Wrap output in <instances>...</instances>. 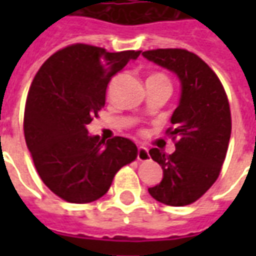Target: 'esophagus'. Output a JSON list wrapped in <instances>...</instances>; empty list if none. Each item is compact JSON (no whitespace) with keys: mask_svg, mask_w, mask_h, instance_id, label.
<instances>
[{"mask_svg":"<svg viewBox=\"0 0 256 256\" xmlns=\"http://www.w3.org/2000/svg\"><path fill=\"white\" fill-rule=\"evenodd\" d=\"M137 159H138L140 162H146L150 159V152H148V150H146L145 146H138V150H137Z\"/></svg>","mask_w":256,"mask_h":256,"instance_id":"esophagus-1","label":"esophagus"}]
</instances>
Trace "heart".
I'll use <instances>...</instances> for the list:
<instances>
[{
  "label": "heart",
  "mask_w": 256,
  "mask_h": 256,
  "mask_svg": "<svg viewBox=\"0 0 256 256\" xmlns=\"http://www.w3.org/2000/svg\"><path fill=\"white\" fill-rule=\"evenodd\" d=\"M150 78H158V79H163V80H167V78L164 76V75H162V74H155V75H152V76H150ZM168 82V80H167Z\"/></svg>",
  "instance_id": "1"
}]
</instances>
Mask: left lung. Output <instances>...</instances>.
<instances>
[{
    "mask_svg": "<svg viewBox=\"0 0 256 256\" xmlns=\"http://www.w3.org/2000/svg\"><path fill=\"white\" fill-rule=\"evenodd\" d=\"M142 56L166 68L181 82V97L166 133L176 140V150L166 155L158 148L150 158L163 168V180L148 189L152 198L181 207L196 202L220 176L232 133L225 89L211 68L185 49H156Z\"/></svg>",
    "mask_w": 256,
    "mask_h": 256,
    "instance_id": "left-lung-1",
    "label": "left lung"
}]
</instances>
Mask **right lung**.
<instances>
[{
  "instance_id": "right-lung-1",
  "label": "right lung",
  "mask_w": 256,
  "mask_h": 256,
  "mask_svg": "<svg viewBox=\"0 0 256 256\" xmlns=\"http://www.w3.org/2000/svg\"><path fill=\"white\" fill-rule=\"evenodd\" d=\"M140 50L111 53L75 44L58 50L31 84L24 110V138L40 177L66 202L102 198L119 168L137 158L132 140L104 141L88 132L106 104L111 78Z\"/></svg>"
}]
</instances>
